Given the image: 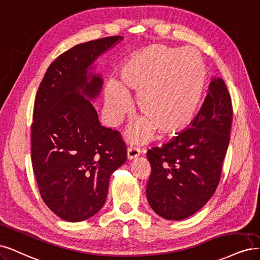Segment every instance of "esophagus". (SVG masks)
<instances>
[{
  "label": "esophagus",
  "instance_id": "esophagus-1",
  "mask_svg": "<svg viewBox=\"0 0 260 260\" xmlns=\"http://www.w3.org/2000/svg\"><path fill=\"white\" fill-rule=\"evenodd\" d=\"M138 155H140V149L135 146H131L127 149V157L128 160H132V158H135Z\"/></svg>",
  "mask_w": 260,
  "mask_h": 260
}]
</instances>
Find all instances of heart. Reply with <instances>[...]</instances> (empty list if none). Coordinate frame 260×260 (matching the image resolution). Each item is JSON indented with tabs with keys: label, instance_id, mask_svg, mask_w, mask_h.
Returning <instances> with one entry per match:
<instances>
[{
	"label": "heart",
	"instance_id": "b5f03b06",
	"mask_svg": "<svg viewBox=\"0 0 260 260\" xmlns=\"http://www.w3.org/2000/svg\"><path fill=\"white\" fill-rule=\"evenodd\" d=\"M205 84L206 69L197 52L151 45L123 66L116 84H107V118L119 123L131 109L126 94L138 91L136 105L144 118L131 127L133 139L151 137L153 128L164 135L180 132L196 119Z\"/></svg>",
	"mask_w": 260,
	"mask_h": 260
}]
</instances>
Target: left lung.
I'll return each instance as SVG.
<instances>
[{"label":"left lung","mask_w":260,"mask_h":260,"mask_svg":"<svg viewBox=\"0 0 260 260\" xmlns=\"http://www.w3.org/2000/svg\"><path fill=\"white\" fill-rule=\"evenodd\" d=\"M232 115L225 83L214 77L190 127L162 147L149 150L147 199L157 215L169 220L185 219L213 197L229 146Z\"/></svg>","instance_id":"1"}]
</instances>
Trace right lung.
I'll return each instance as SVG.
<instances>
[{
    "instance_id": "obj_1",
    "label": "right lung",
    "mask_w": 260,
    "mask_h": 260,
    "mask_svg": "<svg viewBox=\"0 0 260 260\" xmlns=\"http://www.w3.org/2000/svg\"><path fill=\"white\" fill-rule=\"evenodd\" d=\"M120 36L75 45L48 67L39 86L31 125V161L40 194L67 221L88 219L107 199L111 174L127 158L118 131L100 125L88 99L103 79L88 72Z\"/></svg>"
}]
</instances>
